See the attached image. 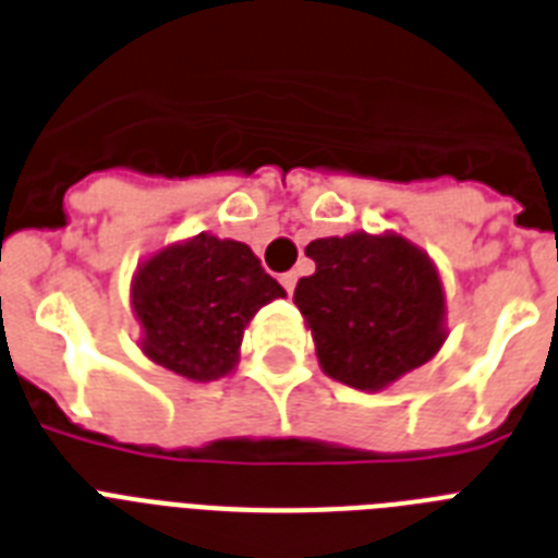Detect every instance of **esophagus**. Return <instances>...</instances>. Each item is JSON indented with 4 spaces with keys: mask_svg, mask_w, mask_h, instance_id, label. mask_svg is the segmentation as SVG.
<instances>
[{
    "mask_svg": "<svg viewBox=\"0 0 558 558\" xmlns=\"http://www.w3.org/2000/svg\"><path fill=\"white\" fill-rule=\"evenodd\" d=\"M280 283H283V289H287L289 294L294 292V283H298V275L294 271H287V275H280Z\"/></svg>",
    "mask_w": 558,
    "mask_h": 558,
    "instance_id": "esophagus-1",
    "label": "esophagus"
}]
</instances>
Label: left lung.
<instances>
[{
    "mask_svg": "<svg viewBox=\"0 0 558 558\" xmlns=\"http://www.w3.org/2000/svg\"><path fill=\"white\" fill-rule=\"evenodd\" d=\"M315 275L298 280L294 306L312 329L320 369L347 387H389L441 350L438 269L401 234L352 232L306 246Z\"/></svg>",
    "mask_w": 558,
    "mask_h": 558,
    "instance_id": "left-lung-1",
    "label": "left lung"
}]
</instances>
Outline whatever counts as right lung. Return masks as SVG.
I'll list each match as a JSON object with an SVG mask.
<instances>
[{"instance_id": "obj_1", "label": "right lung", "mask_w": 558, "mask_h": 558, "mask_svg": "<svg viewBox=\"0 0 558 558\" xmlns=\"http://www.w3.org/2000/svg\"><path fill=\"white\" fill-rule=\"evenodd\" d=\"M283 294L246 243L206 232L154 252L131 280L140 347L189 381L232 373L248 320Z\"/></svg>"}]
</instances>
